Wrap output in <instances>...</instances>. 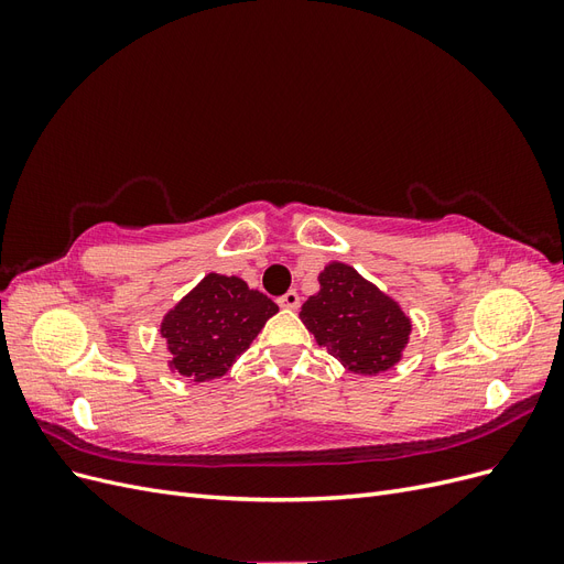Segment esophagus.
Masks as SVG:
<instances>
[{"label": "esophagus", "instance_id": "34e87169", "mask_svg": "<svg viewBox=\"0 0 564 564\" xmlns=\"http://www.w3.org/2000/svg\"><path fill=\"white\" fill-rule=\"evenodd\" d=\"M278 303L282 305V308H299V303H301V296L294 292V289H289L286 294H282L280 299H278Z\"/></svg>", "mask_w": 564, "mask_h": 564}]
</instances>
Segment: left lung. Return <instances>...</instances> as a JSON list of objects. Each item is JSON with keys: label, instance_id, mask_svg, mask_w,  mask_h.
<instances>
[{"label": "left lung", "instance_id": "left-lung-1", "mask_svg": "<svg viewBox=\"0 0 564 564\" xmlns=\"http://www.w3.org/2000/svg\"><path fill=\"white\" fill-rule=\"evenodd\" d=\"M301 319L319 346L357 373L395 365L412 329L395 301L344 263L324 268L319 292L303 303Z\"/></svg>", "mask_w": 564, "mask_h": 564}]
</instances>
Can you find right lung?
Listing matches in <instances>:
<instances>
[{"label": "right lung", "instance_id": "right-lung-1", "mask_svg": "<svg viewBox=\"0 0 564 564\" xmlns=\"http://www.w3.org/2000/svg\"><path fill=\"white\" fill-rule=\"evenodd\" d=\"M280 308L240 278H204L162 322L172 367L195 381L224 377Z\"/></svg>", "mask_w": 564, "mask_h": 564}]
</instances>
